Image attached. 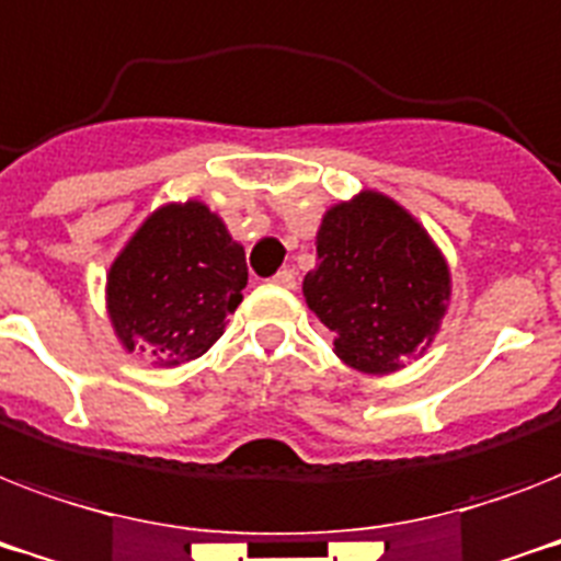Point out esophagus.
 <instances>
[{
  "label": "esophagus",
  "instance_id": "1",
  "mask_svg": "<svg viewBox=\"0 0 561 561\" xmlns=\"http://www.w3.org/2000/svg\"><path fill=\"white\" fill-rule=\"evenodd\" d=\"M273 285H279V288H294L297 285V276H294V271H279L273 273Z\"/></svg>",
  "mask_w": 561,
  "mask_h": 561
}]
</instances>
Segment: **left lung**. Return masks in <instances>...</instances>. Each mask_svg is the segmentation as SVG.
<instances>
[{"label": "left lung", "instance_id": "8db88e82", "mask_svg": "<svg viewBox=\"0 0 561 561\" xmlns=\"http://www.w3.org/2000/svg\"><path fill=\"white\" fill-rule=\"evenodd\" d=\"M308 308L334 332V352L369 375L396 373L431 346L451 276L427 232L378 192L325 211L317 267L302 279Z\"/></svg>", "mask_w": 561, "mask_h": 561}]
</instances>
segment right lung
<instances>
[{
    "instance_id": "right-lung-1",
    "label": "right lung",
    "mask_w": 561,
    "mask_h": 561,
    "mask_svg": "<svg viewBox=\"0 0 561 561\" xmlns=\"http://www.w3.org/2000/svg\"><path fill=\"white\" fill-rule=\"evenodd\" d=\"M247 285L244 247L203 203L162 206L136 229L107 276V308L125 350L174 367L218 341Z\"/></svg>"
}]
</instances>
